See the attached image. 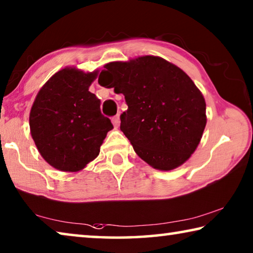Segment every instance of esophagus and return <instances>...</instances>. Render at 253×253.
<instances>
[{"mask_svg": "<svg viewBox=\"0 0 253 253\" xmlns=\"http://www.w3.org/2000/svg\"><path fill=\"white\" fill-rule=\"evenodd\" d=\"M112 124H114V126L117 128L118 126H119V124H120V115H117V116H115L114 118H112Z\"/></svg>", "mask_w": 253, "mask_h": 253, "instance_id": "esophagus-1", "label": "esophagus"}]
</instances>
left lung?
Segmentation results:
<instances>
[{"label": "left lung", "mask_w": 253, "mask_h": 253, "mask_svg": "<svg viewBox=\"0 0 253 253\" xmlns=\"http://www.w3.org/2000/svg\"><path fill=\"white\" fill-rule=\"evenodd\" d=\"M103 67L99 83L125 95L128 109L120 116V129L136 154L161 171L186 162L207 123L205 99L189 76L150 55Z\"/></svg>", "instance_id": "1"}]
</instances>
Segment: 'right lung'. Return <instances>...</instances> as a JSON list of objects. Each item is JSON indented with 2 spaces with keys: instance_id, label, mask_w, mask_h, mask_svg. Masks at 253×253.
Segmentation results:
<instances>
[{
  "instance_id": "1",
  "label": "right lung",
  "mask_w": 253,
  "mask_h": 253,
  "mask_svg": "<svg viewBox=\"0 0 253 253\" xmlns=\"http://www.w3.org/2000/svg\"><path fill=\"white\" fill-rule=\"evenodd\" d=\"M99 71L65 67L36 95L29 116L30 133L43 160L55 169L76 172L97 158L114 126L100 111L89 87Z\"/></svg>"
}]
</instances>
